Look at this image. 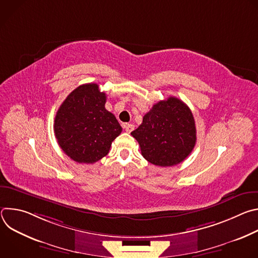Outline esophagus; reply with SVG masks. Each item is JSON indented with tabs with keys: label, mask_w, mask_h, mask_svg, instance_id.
Masks as SVG:
<instances>
[{
	"label": "esophagus",
	"mask_w": 258,
	"mask_h": 258,
	"mask_svg": "<svg viewBox=\"0 0 258 258\" xmlns=\"http://www.w3.org/2000/svg\"><path fill=\"white\" fill-rule=\"evenodd\" d=\"M123 128H124L127 133H131V132L134 131L135 125H134V124H131V123H124V124H123Z\"/></svg>",
	"instance_id": "34e87169"
}]
</instances>
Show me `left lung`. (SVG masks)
Masks as SVG:
<instances>
[{
	"instance_id": "left-lung-1",
	"label": "left lung",
	"mask_w": 258,
	"mask_h": 258,
	"mask_svg": "<svg viewBox=\"0 0 258 258\" xmlns=\"http://www.w3.org/2000/svg\"><path fill=\"white\" fill-rule=\"evenodd\" d=\"M143 157L157 166H173L185 160L196 144V126L190 108L175 97L159 101L131 133Z\"/></svg>"
}]
</instances>
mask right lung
Wrapping results in <instances>:
<instances>
[{"mask_svg":"<svg viewBox=\"0 0 258 258\" xmlns=\"http://www.w3.org/2000/svg\"><path fill=\"white\" fill-rule=\"evenodd\" d=\"M106 94L97 84L73 90L56 113L54 132L64 153L79 163H95L109 153L122 131L105 108Z\"/></svg>","mask_w":258,"mask_h":258,"instance_id":"add662e5","label":"right lung"}]
</instances>
